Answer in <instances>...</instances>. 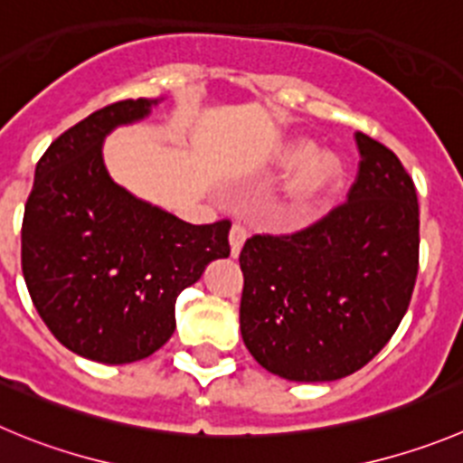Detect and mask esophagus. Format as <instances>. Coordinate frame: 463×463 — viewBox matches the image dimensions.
Instances as JSON below:
<instances>
[{
  "mask_svg": "<svg viewBox=\"0 0 463 463\" xmlns=\"http://www.w3.org/2000/svg\"><path fill=\"white\" fill-rule=\"evenodd\" d=\"M246 237H249V232H246V228L241 226V223H232L231 228V235H228V240H231V253L232 256H240L241 246H244Z\"/></svg>",
  "mask_w": 463,
  "mask_h": 463,
  "instance_id": "obj_1",
  "label": "esophagus"
}]
</instances>
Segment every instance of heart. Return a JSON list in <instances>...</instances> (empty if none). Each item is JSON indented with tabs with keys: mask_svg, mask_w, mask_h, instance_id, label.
I'll list each match as a JSON object with an SVG mask.
<instances>
[{
	"mask_svg": "<svg viewBox=\"0 0 463 463\" xmlns=\"http://www.w3.org/2000/svg\"><path fill=\"white\" fill-rule=\"evenodd\" d=\"M310 157H313V148L308 146H292L280 157V164L285 168H297L285 189L288 207L295 214L313 210L317 203H322L338 187L340 178H343V166L335 157L331 155H322L315 159Z\"/></svg>",
	"mask_w": 463,
	"mask_h": 463,
	"instance_id": "b5f03b06",
	"label": "heart"
}]
</instances>
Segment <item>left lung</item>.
<instances>
[{"instance_id":"1","label":"left lung","mask_w":463,"mask_h":463,"mask_svg":"<svg viewBox=\"0 0 463 463\" xmlns=\"http://www.w3.org/2000/svg\"><path fill=\"white\" fill-rule=\"evenodd\" d=\"M347 203L295 235H253L240 253L241 340L271 374L335 382L373 361L411 301L420 219L397 155L356 132Z\"/></svg>"}]
</instances>
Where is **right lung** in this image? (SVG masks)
<instances>
[{"mask_svg":"<svg viewBox=\"0 0 463 463\" xmlns=\"http://www.w3.org/2000/svg\"><path fill=\"white\" fill-rule=\"evenodd\" d=\"M159 100H120L52 141L36 164L23 219V274L54 338L120 365L157 352L175 331V299L231 256V222L194 226L111 180L105 137Z\"/></svg>","mask_w":463,"mask_h":463,"instance_id":"obj_1","label":"right lung"}]
</instances>
